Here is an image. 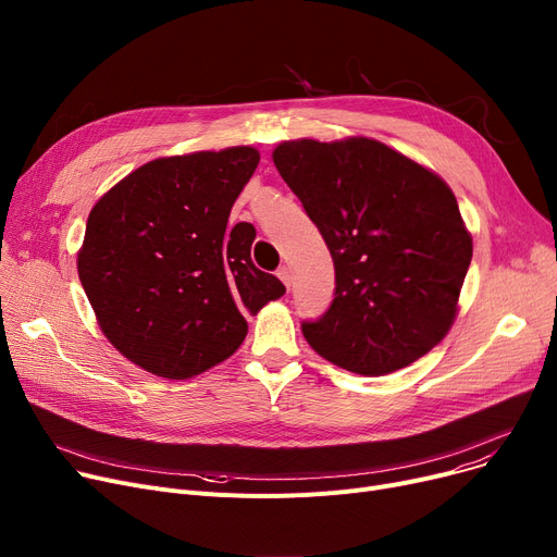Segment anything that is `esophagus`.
I'll use <instances>...</instances> for the list:
<instances>
[{"label":"esophagus","mask_w":557,"mask_h":557,"mask_svg":"<svg viewBox=\"0 0 557 557\" xmlns=\"http://www.w3.org/2000/svg\"><path fill=\"white\" fill-rule=\"evenodd\" d=\"M277 277L288 286L290 284V277H294V275H290V269L288 267H280V271H277Z\"/></svg>","instance_id":"34e87169"}]
</instances>
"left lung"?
Masks as SVG:
<instances>
[{
	"mask_svg": "<svg viewBox=\"0 0 557 557\" xmlns=\"http://www.w3.org/2000/svg\"><path fill=\"white\" fill-rule=\"evenodd\" d=\"M273 162L323 234L336 269L334 302L302 334L349 372L411 366L451 330L472 261L449 185L370 137L288 139Z\"/></svg>",
	"mask_w": 557,
	"mask_h": 557,
	"instance_id": "1",
	"label": "left lung"
}]
</instances>
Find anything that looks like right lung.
<instances>
[{"label":"right lung","mask_w":557,"mask_h":557,"mask_svg":"<svg viewBox=\"0 0 557 557\" xmlns=\"http://www.w3.org/2000/svg\"><path fill=\"white\" fill-rule=\"evenodd\" d=\"M257 164L252 146L158 158L87 216L78 280L103 336L146 372L189 379L214 368L244 343V313L284 296L250 259L255 227L227 230Z\"/></svg>","instance_id":"obj_1"}]
</instances>
